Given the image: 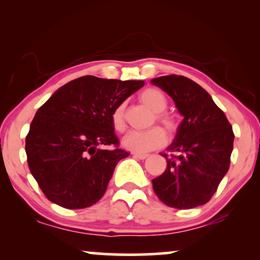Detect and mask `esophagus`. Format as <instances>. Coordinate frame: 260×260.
Here are the masks:
<instances>
[{
    "label": "esophagus",
    "instance_id": "1",
    "mask_svg": "<svg viewBox=\"0 0 260 260\" xmlns=\"http://www.w3.org/2000/svg\"><path fill=\"white\" fill-rule=\"evenodd\" d=\"M134 156H135V157H136V158H140V159H145V158H147L148 157V154H134Z\"/></svg>",
    "mask_w": 260,
    "mask_h": 260
}]
</instances>
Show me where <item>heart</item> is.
Instances as JSON below:
<instances>
[{
    "label": "heart",
    "mask_w": 260,
    "mask_h": 260,
    "mask_svg": "<svg viewBox=\"0 0 260 260\" xmlns=\"http://www.w3.org/2000/svg\"><path fill=\"white\" fill-rule=\"evenodd\" d=\"M140 101L147 105L151 111H154L155 118L157 122L162 124L169 133L176 130L177 122L175 117L169 113L163 112L167 109V98L161 91L156 88H147L140 93ZM125 108L124 104L117 105L111 113V124L113 130L117 133H123L126 127L125 123ZM166 134L161 127L154 126L145 131H130L124 136L122 143L123 147L127 150L136 152V154H143L162 147L166 143Z\"/></svg>",
    "instance_id": "b5f03b06"
}]
</instances>
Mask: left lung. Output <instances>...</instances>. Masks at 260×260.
<instances>
[{
	"label": "left lung",
	"mask_w": 260,
	"mask_h": 260,
	"mask_svg": "<svg viewBox=\"0 0 260 260\" xmlns=\"http://www.w3.org/2000/svg\"><path fill=\"white\" fill-rule=\"evenodd\" d=\"M175 103L183 119L177 127L162 175L152 188L163 204L189 209L211 200L229 172L234 134L225 113L209 93L183 76H165L151 80Z\"/></svg>",
	"instance_id": "1"
}]
</instances>
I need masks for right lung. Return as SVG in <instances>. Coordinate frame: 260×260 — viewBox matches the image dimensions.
Instances as JSON below:
<instances>
[{"label": "right lung", "mask_w": 260, "mask_h": 260, "mask_svg": "<svg viewBox=\"0 0 260 260\" xmlns=\"http://www.w3.org/2000/svg\"><path fill=\"white\" fill-rule=\"evenodd\" d=\"M143 85L80 77L38 110L26 137L27 162L49 201L81 209L101 200L117 163L129 156L118 148L111 113ZM110 145L115 149H108Z\"/></svg>", "instance_id": "1"}]
</instances>
